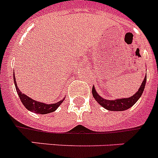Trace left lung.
Instances as JSON below:
<instances>
[{"label":"left lung","instance_id":"left-lung-1","mask_svg":"<svg viewBox=\"0 0 158 158\" xmlns=\"http://www.w3.org/2000/svg\"><path fill=\"white\" fill-rule=\"evenodd\" d=\"M146 80H147V78L145 76L138 91L133 96L127 98H118L115 100L105 99L98 94L94 86L92 87V95L96 101H97V103H99L100 106L104 107L106 110H110V111H124L134 106L137 101L140 98L141 95L143 94V89L145 88Z\"/></svg>","mask_w":158,"mask_h":158}]
</instances>
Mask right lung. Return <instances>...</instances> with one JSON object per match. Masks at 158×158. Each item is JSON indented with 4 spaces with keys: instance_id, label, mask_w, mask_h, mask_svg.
<instances>
[{
    "instance_id": "obj_1",
    "label": "right lung",
    "mask_w": 158,
    "mask_h": 158,
    "mask_svg": "<svg viewBox=\"0 0 158 158\" xmlns=\"http://www.w3.org/2000/svg\"><path fill=\"white\" fill-rule=\"evenodd\" d=\"M13 76H14V82H15L17 93L19 95V98L21 100V102L23 103V105L29 111H31V112L35 113V114H49V113L53 112V111L57 110L59 107V106L63 102L64 99H65V98H63L61 101L53 104H45L43 103V102H40V101H37L35 100L31 99V97H27V95H25L24 93L20 92L19 87H18V84L16 83L15 76V75H13Z\"/></svg>"
}]
</instances>
